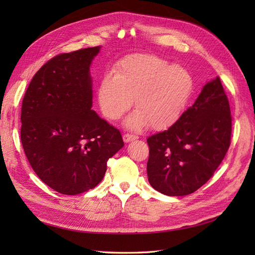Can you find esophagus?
I'll return each mask as SVG.
<instances>
[{
    "mask_svg": "<svg viewBox=\"0 0 255 255\" xmlns=\"http://www.w3.org/2000/svg\"><path fill=\"white\" fill-rule=\"evenodd\" d=\"M138 136L137 135H134V134H129V133H127L123 135V140H125V142H129V141H133L135 139H137Z\"/></svg>",
    "mask_w": 255,
    "mask_h": 255,
    "instance_id": "1",
    "label": "esophagus"
}]
</instances>
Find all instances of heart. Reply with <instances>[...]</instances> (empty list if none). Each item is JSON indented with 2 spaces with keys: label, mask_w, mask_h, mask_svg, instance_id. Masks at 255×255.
Instances as JSON below:
<instances>
[{
  "label": "heart",
  "mask_w": 255,
  "mask_h": 255,
  "mask_svg": "<svg viewBox=\"0 0 255 255\" xmlns=\"http://www.w3.org/2000/svg\"><path fill=\"white\" fill-rule=\"evenodd\" d=\"M105 73L98 87V102L107 119L118 120L133 103L137 110L128 119L136 128L145 123L154 129L179 119L191 95L194 81L181 66L149 54H134Z\"/></svg>",
  "instance_id": "heart-1"
}]
</instances>
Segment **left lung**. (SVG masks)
<instances>
[{"label":"left lung","instance_id":"obj_1","mask_svg":"<svg viewBox=\"0 0 255 255\" xmlns=\"http://www.w3.org/2000/svg\"><path fill=\"white\" fill-rule=\"evenodd\" d=\"M232 116L219 78L208 82L194 105L168 129L150 136L146 172L167 196H186L211 179L231 143Z\"/></svg>","mask_w":255,"mask_h":255}]
</instances>
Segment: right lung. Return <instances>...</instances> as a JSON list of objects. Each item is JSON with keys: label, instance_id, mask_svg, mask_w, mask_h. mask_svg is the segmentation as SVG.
<instances>
[{"label": "right lung", "instance_id": "right-lung-1", "mask_svg": "<svg viewBox=\"0 0 255 255\" xmlns=\"http://www.w3.org/2000/svg\"><path fill=\"white\" fill-rule=\"evenodd\" d=\"M99 47L61 53L30 81L22 101L21 142L33 170L52 189L78 195L103 180L125 143L92 107L89 67Z\"/></svg>", "mask_w": 255, "mask_h": 255}]
</instances>
